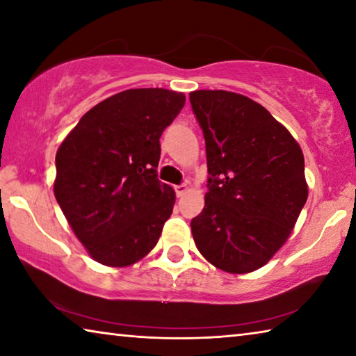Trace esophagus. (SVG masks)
Listing matches in <instances>:
<instances>
[{
	"label": "esophagus",
	"mask_w": 356,
	"mask_h": 356,
	"mask_svg": "<svg viewBox=\"0 0 356 356\" xmlns=\"http://www.w3.org/2000/svg\"><path fill=\"white\" fill-rule=\"evenodd\" d=\"M174 190H176V195L180 197V196H184L186 191H188V185H186V184H180V185L174 186Z\"/></svg>",
	"instance_id": "esophagus-1"
}]
</instances>
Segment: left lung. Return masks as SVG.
<instances>
[{
  "mask_svg": "<svg viewBox=\"0 0 356 356\" xmlns=\"http://www.w3.org/2000/svg\"><path fill=\"white\" fill-rule=\"evenodd\" d=\"M207 154V193L191 220L201 254L227 273L267 264L308 200L298 143L257 102L227 91L190 92Z\"/></svg>",
  "mask_w": 356,
  "mask_h": 356,
  "instance_id": "obj_1",
  "label": "left lung"
}]
</instances>
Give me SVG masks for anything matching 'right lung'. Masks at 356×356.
<instances>
[{"instance_id": "obj_1", "label": "right lung", "mask_w": 356, "mask_h": 356, "mask_svg": "<svg viewBox=\"0 0 356 356\" xmlns=\"http://www.w3.org/2000/svg\"><path fill=\"white\" fill-rule=\"evenodd\" d=\"M184 105L182 92L129 89L91 108L59 146L56 201L94 261L125 267L159 242L176 202L156 177L160 136Z\"/></svg>"}]
</instances>
